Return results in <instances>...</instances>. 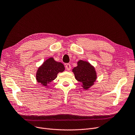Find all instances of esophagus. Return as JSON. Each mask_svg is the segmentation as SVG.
Masks as SVG:
<instances>
[{"mask_svg":"<svg viewBox=\"0 0 135 135\" xmlns=\"http://www.w3.org/2000/svg\"><path fill=\"white\" fill-rule=\"evenodd\" d=\"M65 67H66V69H67V70L68 71H70L71 69V66L69 64H66V66H65Z\"/></svg>","mask_w":135,"mask_h":135,"instance_id":"1","label":"esophagus"}]
</instances>
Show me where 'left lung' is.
<instances>
[{
  "mask_svg": "<svg viewBox=\"0 0 135 135\" xmlns=\"http://www.w3.org/2000/svg\"><path fill=\"white\" fill-rule=\"evenodd\" d=\"M76 79L82 83V87L88 89L92 86L97 79V74L94 67L88 62L79 60L77 66L72 69Z\"/></svg>",
  "mask_w": 135,
  "mask_h": 135,
  "instance_id": "obj_1",
  "label": "left lung"
}]
</instances>
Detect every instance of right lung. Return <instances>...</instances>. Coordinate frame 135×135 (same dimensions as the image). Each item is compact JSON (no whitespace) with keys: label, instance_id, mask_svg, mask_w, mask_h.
Listing matches in <instances>:
<instances>
[{"label":"right lung","instance_id":"right-lung-1","mask_svg":"<svg viewBox=\"0 0 135 135\" xmlns=\"http://www.w3.org/2000/svg\"><path fill=\"white\" fill-rule=\"evenodd\" d=\"M64 65L56 62L53 58H49L40 66L37 72L36 79L42 86L47 87L48 84L57 78L59 72L64 71Z\"/></svg>","mask_w":135,"mask_h":135}]
</instances>
